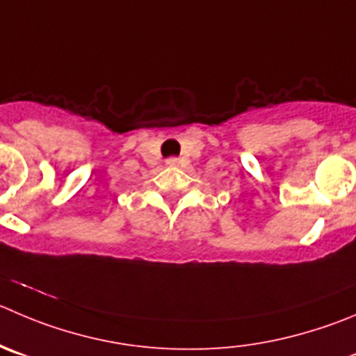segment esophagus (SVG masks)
Returning <instances> with one entry per match:
<instances>
[{
	"label": "esophagus",
	"instance_id": "34e87169",
	"mask_svg": "<svg viewBox=\"0 0 356 356\" xmlns=\"http://www.w3.org/2000/svg\"><path fill=\"white\" fill-rule=\"evenodd\" d=\"M169 164H176V162H178V161H176V159H169Z\"/></svg>",
	"mask_w": 356,
	"mask_h": 356
}]
</instances>
